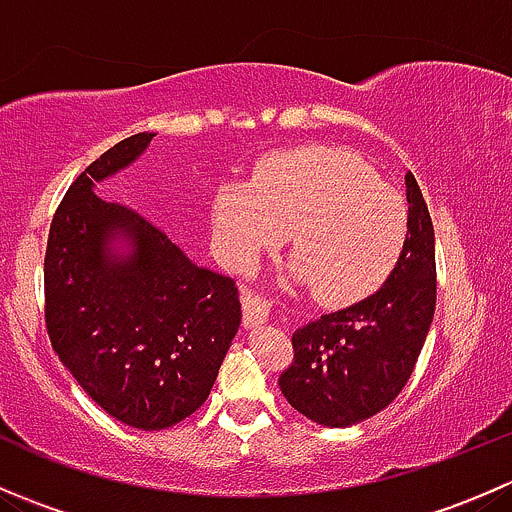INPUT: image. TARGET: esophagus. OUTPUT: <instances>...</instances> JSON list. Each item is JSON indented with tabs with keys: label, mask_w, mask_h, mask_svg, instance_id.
I'll list each match as a JSON object with an SVG mask.
<instances>
[{
	"label": "esophagus",
	"mask_w": 512,
	"mask_h": 512,
	"mask_svg": "<svg viewBox=\"0 0 512 512\" xmlns=\"http://www.w3.org/2000/svg\"><path fill=\"white\" fill-rule=\"evenodd\" d=\"M240 302H242V322H245V327H257V324L270 319V304H267L262 297H252V294L242 292Z\"/></svg>",
	"instance_id": "1"
}]
</instances>
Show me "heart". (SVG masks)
Instances as JSON below:
<instances>
[{
  "mask_svg": "<svg viewBox=\"0 0 512 512\" xmlns=\"http://www.w3.org/2000/svg\"><path fill=\"white\" fill-rule=\"evenodd\" d=\"M225 260L252 270L292 230L294 272L327 304H349L389 280L409 237V208L354 151L304 146L257 163L252 183L227 180L213 200Z\"/></svg>",
  "mask_w": 512,
  "mask_h": 512,
  "instance_id": "heart-1",
  "label": "heart"
}]
</instances>
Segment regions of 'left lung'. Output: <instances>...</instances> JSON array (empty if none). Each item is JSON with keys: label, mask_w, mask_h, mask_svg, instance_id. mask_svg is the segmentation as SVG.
Wrapping results in <instances>:
<instances>
[{"label": "left lung", "mask_w": 512, "mask_h": 512, "mask_svg": "<svg viewBox=\"0 0 512 512\" xmlns=\"http://www.w3.org/2000/svg\"><path fill=\"white\" fill-rule=\"evenodd\" d=\"M409 237L389 280L371 297L322 314L292 334L294 359L280 374L292 409L344 428L379 414L411 379L436 312V245L426 200L406 175Z\"/></svg>", "instance_id": "1"}]
</instances>
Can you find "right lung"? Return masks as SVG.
<instances>
[{
    "mask_svg": "<svg viewBox=\"0 0 512 512\" xmlns=\"http://www.w3.org/2000/svg\"><path fill=\"white\" fill-rule=\"evenodd\" d=\"M153 136L123 138L69 185L44 257L51 347L108 416L141 431L175 426L205 404L240 327L235 280L193 265L133 208L94 195ZM113 231L132 237L128 261L107 257Z\"/></svg>",
    "mask_w": 512,
    "mask_h": 512,
    "instance_id": "add662e5",
    "label": "right lung"
}]
</instances>
